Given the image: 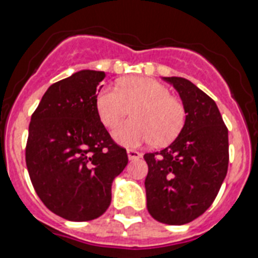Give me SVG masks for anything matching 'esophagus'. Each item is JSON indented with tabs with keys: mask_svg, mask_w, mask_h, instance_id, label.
<instances>
[{
	"mask_svg": "<svg viewBox=\"0 0 258 258\" xmlns=\"http://www.w3.org/2000/svg\"><path fill=\"white\" fill-rule=\"evenodd\" d=\"M127 154H128L130 160H139V158H142L143 156L140 152L135 151V149H128V151H127Z\"/></svg>",
	"mask_w": 258,
	"mask_h": 258,
	"instance_id": "esophagus-1",
	"label": "esophagus"
}]
</instances>
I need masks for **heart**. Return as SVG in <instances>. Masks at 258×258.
Segmentation results:
<instances>
[{
  "mask_svg": "<svg viewBox=\"0 0 258 258\" xmlns=\"http://www.w3.org/2000/svg\"><path fill=\"white\" fill-rule=\"evenodd\" d=\"M96 109L105 127L113 128L132 109V119L114 130L116 142L126 147L152 142L165 147L174 142L185 123V107L170 96L162 83L147 76H128L116 88H104L96 97Z\"/></svg>",
  "mask_w": 258,
  "mask_h": 258,
  "instance_id": "b5f03b06",
  "label": "heart"
}]
</instances>
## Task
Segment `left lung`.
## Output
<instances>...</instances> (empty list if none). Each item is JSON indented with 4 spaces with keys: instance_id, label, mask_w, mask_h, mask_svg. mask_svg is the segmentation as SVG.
<instances>
[{
    "instance_id": "8db88e82",
    "label": "left lung",
    "mask_w": 258,
    "mask_h": 258,
    "mask_svg": "<svg viewBox=\"0 0 258 258\" xmlns=\"http://www.w3.org/2000/svg\"><path fill=\"white\" fill-rule=\"evenodd\" d=\"M179 92L185 123L178 138L145 153L148 212L158 222L185 225L207 212L227 174L228 130L216 102L184 78H163Z\"/></svg>"
}]
</instances>
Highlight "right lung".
I'll return each mask as SVG.
<instances>
[{"instance_id": "right-lung-1", "label": "right lung", "mask_w": 258, "mask_h": 258, "mask_svg": "<svg viewBox=\"0 0 258 258\" xmlns=\"http://www.w3.org/2000/svg\"><path fill=\"white\" fill-rule=\"evenodd\" d=\"M104 71L82 70L51 84L31 116L26 163L40 200L69 221L102 216L111 183L128 163L100 120L96 97Z\"/></svg>"}]
</instances>
